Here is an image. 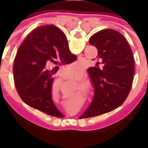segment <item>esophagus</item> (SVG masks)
<instances>
[{
	"label": "esophagus",
	"instance_id": "esophagus-1",
	"mask_svg": "<svg viewBox=\"0 0 148 148\" xmlns=\"http://www.w3.org/2000/svg\"><path fill=\"white\" fill-rule=\"evenodd\" d=\"M82 74H77L76 76H74V77H75V78H77V77H82Z\"/></svg>",
	"mask_w": 148,
	"mask_h": 148
}]
</instances>
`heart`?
<instances>
[{"label": "heart", "mask_w": 148, "mask_h": 148, "mask_svg": "<svg viewBox=\"0 0 148 148\" xmlns=\"http://www.w3.org/2000/svg\"><path fill=\"white\" fill-rule=\"evenodd\" d=\"M70 69H71V71H79V70L81 69V67L79 66V65H73V66H71L70 67ZM79 86H81L82 88H84L85 87V85L83 83H82V82H79Z\"/></svg>", "instance_id": "1"}]
</instances>
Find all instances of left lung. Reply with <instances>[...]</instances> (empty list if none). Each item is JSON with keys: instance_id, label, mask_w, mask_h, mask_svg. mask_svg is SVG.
Returning <instances> with one entry per match:
<instances>
[{"instance_id": "left-lung-1", "label": "left lung", "mask_w": 148, "mask_h": 148, "mask_svg": "<svg viewBox=\"0 0 148 148\" xmlns=\"http://www.w3.org/2000/svg\"><path fill=\"white\" fill-rule=\"evenodd\" d=\"M60 34L66 38L59 29ZM89 44L98 49L97 59L102 68L91 67L87 70L94 96L81 118L95 117L111 112L121 106L131 89L134 72V61L131 47L125 37L114 29L96 32Z\"/></svg>"}]
</instances>
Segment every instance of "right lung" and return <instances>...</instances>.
Here are the masks:
<instances>
[{"mask_svg": "<svg viewBox=\"0 0 148 148\" xmlns=\"http://www.w3.org/2000/svg\"><path fill=\"white\" fill-rule=\"evenodd\" d=\"M69 48L68 42L52 25L37 27L20 45L14 62V79L17 91L29 106L55 117H62L52 100L53 75L46 64H57L59 60L69 64L76 60Z\"/></svg>", "mask_w": 148, "mask_h": 148, "instance_id": "add662e5", "label": "right lung"}]
</instances>
